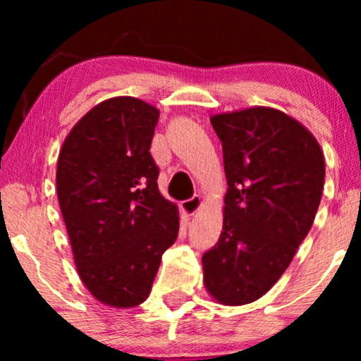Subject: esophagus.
Returning a JSON list of instances; mask_svg holds the SVG:
<instances>
[{
    "mask_svg": "<svg viewBox=\"0 0 361 361\" xmlns=\"http://www.w3.org/2000/svg\"><path fill=\"white\" fill-rule=\"evenodd\" d=\"M180 207H182V210H184L187 215H195L197 212H199L200 207H202V199H200L199 195H194V197H190L189 200L182 202Z\"/></svg>",
    "mask_w": 361,
    "mask_h": 361,
    "instance_id": "34e87169",
    "label": "esophagus"
}]
</instances>
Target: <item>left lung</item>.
<instances>
[{
  "mask_svg": "<svg viewBox=\"0 0 361 361\" xmlns=\"http://www.w3.org/2000/svg\"><path fill=\"white\" fill-rule=\"evenodd\" d=\"M226 176L224 231L202 256L204 283L221 304L243 305L273 288L307 236L324 190L319 142L273 108L210 118Z\"/></svg>",
  "mask_w": 361,
  "mask_h": 361,
  "instance_id": "8db88e82",
  "label": "left lung"
}]
</instances>
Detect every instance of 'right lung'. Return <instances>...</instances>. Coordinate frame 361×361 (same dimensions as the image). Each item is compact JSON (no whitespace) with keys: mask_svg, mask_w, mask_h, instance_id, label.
I'll return each instance as SVG.
<instances>
[{"mask_svg":"<svg viewBox=\"0 0 361 361\" xmlns=\"http://www.w3.org/2000/svg\"><path fill=\"white\" fill-rule=\"evenodd\" d=\"M157 120L146 102L110 98L73 126L59 154L57 197L78 274L93 298L115 307L149 295L179 233L149 152Z\"/></svg>","mask_w":361,"mask_h":361,"instance_id":"add662e5","label":"right lung"}]
</instances>
